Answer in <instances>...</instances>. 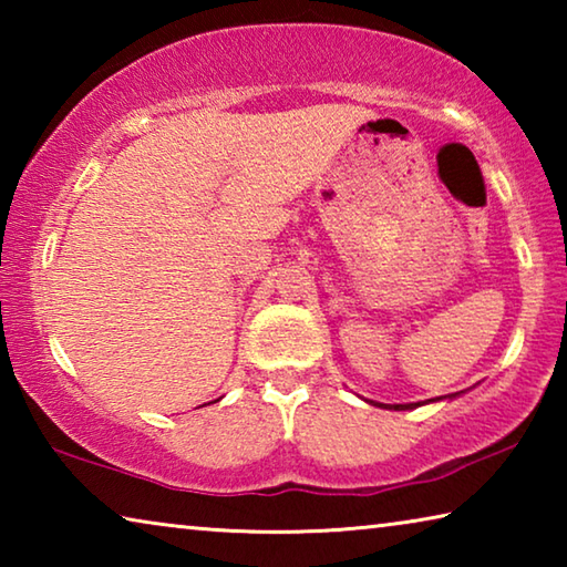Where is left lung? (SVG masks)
<instances>
[{
	"label": "left lung",
	"mask_w": 567,
	"mask_h": 567,
	"mask_svg": "<svg viewBox=\"0 0 567 567\" xmlns=\"http://www.w3.org/2000/svg\"><path fill=\"white\" fill-rule=\"evenodd\" d=\"M457 392H453V395L450 398H455ZM437 400H443V398H437ZM422 402H410V405H380V408H390V410H415V408H420Z\"/></svg>",
	"instance_id": "1"
}]
</instances>
